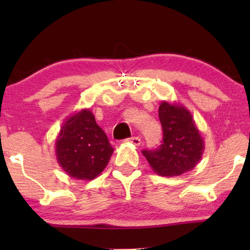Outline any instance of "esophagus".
<instances>
[{"label":"esophagus","instance_id":"1","mask_svg":"<svg viewBox=\"0 0 250 250\" xmlns=\"http://www.w3.org/2000/svg\"><path fill=\"white\" fill-rule=\"evenodd\" d=\"M125 142L132 143V145H134V146H140V145H141V139L138 138V136H133V138L126 139Z\"/></svg>","mask_w":250,"mask_h":250}]
</instances>
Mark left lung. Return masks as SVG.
I'll return each mask as SVG.
<instances>
[{
    "label": "left lung",
    "mask_w": 250,
    "mask_h": 250,
    "mask_svg": "<svg viewBox=\"0 0 250 250\" xmlns=\"http://www.w3.org/2000/svg\"><path fill=\"white\" fill-rule=\"evenodd\" d=\"M163 143L156 150H143L152 170L162 176H180L193 169L203 157L204 139L192 115L183 104L163 101L159 105Z\"/></svg>",
    "instance_id": "obj_1"
}]
</instances>
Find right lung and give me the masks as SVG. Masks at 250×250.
Listing matches in <instances>:
<instances>
[{"label": "right lung", "mask_w": 250, "mask_h": 250, "mask_svg": "<svg viewBox=\"0 0 250 250\" xmlns=\"http://www.w3.org/2000/svg\"><path fill=\"white\" fill-rule=\"evenodd\" d=\"M54 149L57 162L66 174L86 181L104 172L114 152L90 109H82L66 118Z\"/></svg>", "instance_id": "add662e5"}]
</instances>
